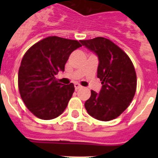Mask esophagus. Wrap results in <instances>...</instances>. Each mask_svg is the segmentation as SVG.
I'll list each match as a JSON object with an SVG mask.
<instances>
[{"label": "esophagus", "instance_id": "esophagus-1", "mask_svg": "<svg viewBox=\"0 0 158 158\" xmlns=\"http://www.w3.org/2000/svg\"><path fill=\"white\" fill-rule=\"evenodd\" d=\"M74 88H75V90H76V91H77V90H78V89H81L82 86L80 85L79 84H75V85H74Z\"/></svg>", "mask_w": 158, "mask_h": 158}]
</instances>
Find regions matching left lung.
Listing matches in <instances>:
<instances>
[{"label": "left lung", "instance_id": "obj_1", "mask_svg": "<svg viewBox=\"0 0 158 158\" xmlns=\"http://www.w3.org/2000/svg\"><path fill=\"white\" fill-rule=\"evenodd\" d=\"M80 42L98 57L97 77L102 84L100 93L91 91L85 103V109L98 120L114 119L127 108L135 96L137 77L133 63L126 53L105 38Z\"/></svg>", "mask_w": 158, "mask_h": 158}]
</instances>
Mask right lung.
I'll return each instance as SVG.
<instances>
[{"label": "right lung", "mask_w": 158, "mask_h": 158, "mask_svg": "<svg viewBox=\"0 0 158 158\" xmlns=\"http://www.w3.org/2000/svg\"><path fill=\"white\" fill-rule=\"evenodd\" d=\"M81 47L77 40L50 36L25 53L19 69L18 86L23 103L36 117L48 120L65 111L74 85L59 83L55 75L65 70L70 54Z\"/></svg>", "instance_id": "obj_1"}]
</instances>
